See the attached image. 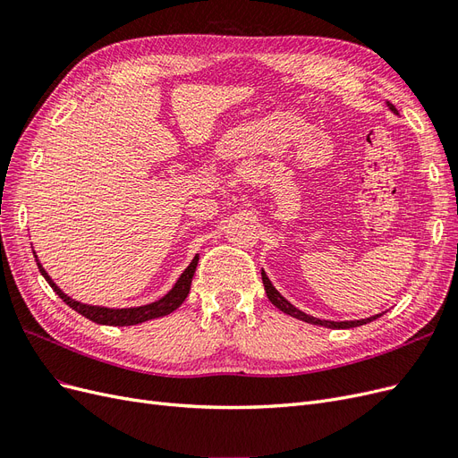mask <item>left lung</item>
<instances>
[{"mask_svg":"<svg viewBox=\"0 0 458 458\" xmlns=\"http://www.w3.org/2000/svg\"><path fill=\"white\" fill-rule=\"evenodd\" d=\"M387 106H390L394 113L397 114V110L392 103H387ZM261 281H263V286H266V294L267 298L271 300V303L275 308H279L281 311H284L286 315H293L296 318H300V321H306V323H311V325H318V327H328V328H353V327H361V325H367L370 321H374V318H378L380 315H374V317H369V318H361V321H323V318H317V317H311V315H306L303 311L296 310L293 303L286 301L279 293H276L275 286L271 284V281L267 279V275L261 271Z\"/></svg>","mask_w":458,"mask_h":458,"instance_id":"1","label":"left lung"}]
</instances>
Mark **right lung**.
I'll return each mask as SVG.
<instances>
[{
  "instance_id": "obj_1",
  "label": "right lung",
  "mask_w": 458,
  "mask_h": 458,
  "mask_svg": "<svg viewBox=\"0 0 458 458\" xmlns=\"http://www.w3.org/2000/svg\"><path fill=\"white\" fill-rule=\"evenodd\" d=\"M197 263H199V256H195L189 263V267L182 273L179 276V281L175 283V286L170 290L168 294L164 298H160L158 301H152L148 306H141V308H128V310H110V308H95V306H86V303H80L72 298H68L63 290L51 281V276L46 273V269L39 266L38 261V269L39 273L46 276V281L51 284V288L55 293L59 294V298L66 303V306H71L74 311H78L80 315H84L86 318L93 323H99V325H113V327H128V325H137V323H145L150 321V318H157V317H164L172 311H175L182 303L185 301L189 290H191V283H192V275H195L197 269Z\"/></svg>"
}]
</instances>
